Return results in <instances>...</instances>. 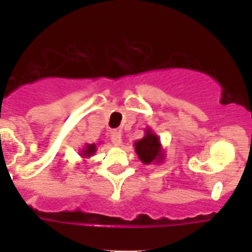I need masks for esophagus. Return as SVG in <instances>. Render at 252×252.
Here are the masks:
<instances>
[{
    "instance_id": "esophagus-1",
    "label": "esophagus",
    "mask_w": 252,
    "mask_h": 252,
    "mask_svg": "<svg viewBox=\"0 0 252 252\" xmlns=\"http://www.w3.org/2000/svg\"><path fill=\"white\" fill-rule=\"evenodd\" d=\"M122 133L118 132V130H112L111 132V141L114 144L115 146H120L122 145Z\"/></svg>"
}]
</instances>
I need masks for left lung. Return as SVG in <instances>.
<instances>
[{
    "mask_svg": "<svg viewBox=\"0 0 252 252\" xmlns=\"http://www.w3.org/2000/svg\"><path fill=\"white\" fill-rule=\"evenodd\" d=\"M133 145L134 152L144 165H157L165 159V150L162 148L161 140L150 126L145 128V136L141 140H137Z\"/></svg>",
    "mask_w": 252,
    "mask_h": 252,
    "instance_id": "1",
    "label": "left lung"
}]
</instances>
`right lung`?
Wrapping results in <instances>:
<instances>
[{
  "mask_svg": "<svg viewBox=\"0 0 252 252\" xmlns=\"http://www.w3.org/2000/svg\"><path fill=\"white\" fill-rule=\"evenodd\" d=\"M96 152V145L95 144H85V146L80 150V156L82 158H90L94 156Z\"/></svg>",
  "mask_w": 252,
  "mask_h": 252,
  "instance_id": "obj_1",
  "label": "right lung"
}]
</instances>
